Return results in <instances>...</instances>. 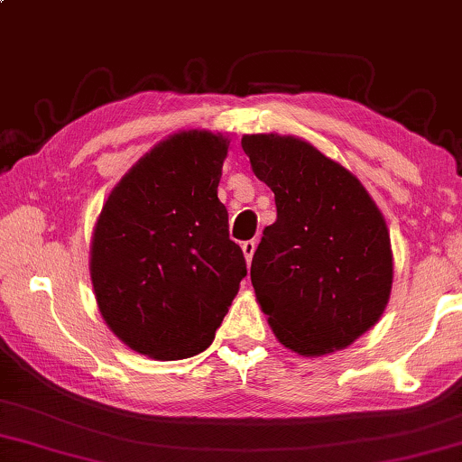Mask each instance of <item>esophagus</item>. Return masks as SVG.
Returning a JSON list of instances; mask_svg holds the SVG:
<instances>
[{
    "mask_svg": "<svg viewBox=\"0 0 462 462\" xmlns=\"http://www.w3.org/2000/svg\"><path fill=\"white\" fill-rule=\"evenodd\" d=\"M254 246H257V243H254V240H245V243L240 245V249H243V254H245L246 263H251L253 253H254Z\"/></svg>",
    "mask_w": 462,
    "mask_h": 462,
    "instance_id": "1",
    "label": "esophagus"
}]
</instances>
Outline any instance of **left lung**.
Here are the masks:
<instances>
[{
    "label": "left lung",
    "instance_id": "8db88e82",
    "mask_svg": "<svg viewBox=\"0 0 462 462\" xmlns=\"http://www.w3.org/2000/svg\"><path fill=\"white\" fill-rule=\"evenodd\" d=\"M278 217L253 254L251 282L272 332L302 356L336 353L380 321L390 300V230L353 171L292 134H245Z\"/></svg>",
    "mask_w": 462,
    "mask_h": 462
}]
</instances>
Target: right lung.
Returning <instances> with one entry per match:
<instances>
[{
	"instance_id": "add662e5",
	"label": "right lung",
	"mask_w": 462,
	"mask_h": 462,
	"mask_svg": "<svg viewBox=\"0 0 462 462\" xmlns=\"http://www.w3.org/2000/svg\"><path fill=\"white\" fill-rule=\"evenodd\" d=\"M228 147L211 130L170 134L103 203L88 272L103 321L134 353L157 361L201 353L246 275L217 199Z\"/></svg>"
}]
</instances>
